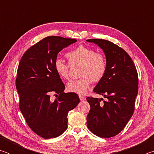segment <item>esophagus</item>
Here are the masks:
<instances>
[{
  "label": "esophagus",
  "instance_id": "1",
  "mask_svg": "<svg viewBox=\"0 0 154 154\" xmlns=\"http://www.w3.org/2000/svg\"><path fill=\"white\" fill-rule=\"evenodd\" d=\"M79 99H80V100L81 101H82V100H83L85 99V98H84V96H81V95H79Z\"/></svg>",
  "mask_w": 154,
  "mask_h": 154
}]
</instances>
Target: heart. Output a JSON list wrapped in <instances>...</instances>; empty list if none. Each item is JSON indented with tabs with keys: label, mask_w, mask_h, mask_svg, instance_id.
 <instances>
[{
	"label": "heart",
	"mask_w": 154,
	"mask_h": 154,
	"mask_svg": "<svg viewBox=\"0 0 154 154\" xmlns=\"http://www.w3.org/2000/svg\"><path fill=\"white\" fill-rule=\"evenodd\" d=\"M71 66L81 64L79 79L71 81L67 85V90L78 94H84L92 82L98 83L103 79L107 69V62L103 54L96 52L94 49L80 45L66 54ZM54 68L56 73L62 79L69 77V64L56 58Z\"/></svg>",
	"instance_id": "heart-1"
}]
</instances>
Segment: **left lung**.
Returning <instances> with one entry per match:
<instances>
[{
  "instance_id": "left-lung-1",
  "label": "left lung",
  "mask_w": 154,
  "mask_h": 154,
  "mask_svg": "<svg viewBox=\"0 0 154 154\" xmlns=\"http://www.w3.org/2000/svg\"><path fill=\"white\" fill-rule=\"evenodd\" d=\"M86 41L97 44L105 52L107 62L105 75L94 89L107 100L86 98L90 105L87 126L96 136L107 139L118 134L134 113L139 90L138 73L130 56L116 44L99 38Z\"/></svg>"
}]
</instances>
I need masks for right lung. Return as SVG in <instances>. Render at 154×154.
Segmentation results:
<instances>
[{
    "label": "right lung",
    "instance_id": "right-lung-1",
    "mask_svg": "<svg viewBox=\"0 0 154 154\" xmlns=\"http://www.w3.org/2000/svg\"><path fill=\"white\" fill-rule=\"evenodd\" d=\"M76 41L47 36L26 51L17 68L20 109L30 129L44 139L63 133L68 128V113L80 102L77 94L64 92L65 85L54 68L59 52ZM51 93L55 100L50 98Z\"/></svg>",
    "mask_w": 154,
    "mask_h": 154
}]
</instances>
